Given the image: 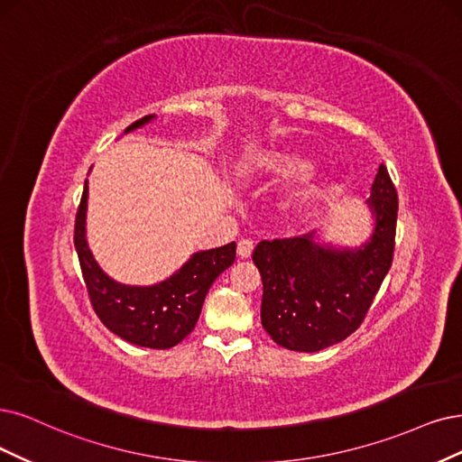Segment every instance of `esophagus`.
Instances as JSON below:
<instances>
[{"mask_svg": "<svg viewBox=\"0 0 462 462\" xmlns=\"http://www.w3.org/2000/svg\"><path fill=\"white\" fill-rule=\"evenodd\" d=\"M253 247H254L253 240H247V237H244V240L237 242V254H240L242 259H249L251 253H253Z\"/></svg>", "mask_w": 462, "mask_h": 462, "instance_id": "esophagus-1", "label": "esophagus"}]
</instances>
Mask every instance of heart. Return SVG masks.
<instances>
[{
  "label": "heart",
  "instance_id": "b5f03b06",
  "mask_svg": "<svg viewBox=\"0 0 462 462\" xmlns=\"http://www.w3.org/2000/svg\"><path fill=\"white\" fill-rule=\"evenodd\" d=\"M254 167L259 169V173L276 177V179H289L299 175L300 171L309 167V160L304 153L293 148H274L259 153V158L254 160ZM323 190H326V182L321 179L310 175L306 177L295 190L289 196L295 208H306V205L314 203L318 198H321Z\"/></svg>",
  "mask_w": 462,
  "mask_h": 462
}]
</instances>
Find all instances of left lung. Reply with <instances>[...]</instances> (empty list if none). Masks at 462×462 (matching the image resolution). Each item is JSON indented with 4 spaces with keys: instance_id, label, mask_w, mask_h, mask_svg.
<instances>
[{
    "instance_id": "left-lung-1",
    "label": "left lung",
    "mask_w": 462,
    "mask_h": 462,
    "mask_svg": "<svg viewBox=\"0 0 462 462\" xmlns=\"http://www.w3.org/2000/svg\"><path fill=\"white\" fill-rule=\"evenodd\" d=\"M367 203L374 225L357 247L319 244L314 232L254 247L253 263L263 278L261 321L276 345L318 352L360 328L394 254L398 194L384 165Z\"/></svg>"
}]
</instances>
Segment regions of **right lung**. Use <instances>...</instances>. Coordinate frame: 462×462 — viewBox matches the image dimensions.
Segmentation results:
<instances>
[{
  "instance_id": "add662e5",
  "label": "right lung",
  "mask_w": 462,
  "mask_h": 462,
  "mask_svg": "<svg viewBox=\"0 0 462 462\" xmlns=\"http://www.w3.org/2000/svg\"><path fill=\"white\" fill-rule=\"evenodd\" d=\"M156 116H144L131 124V133ZM89 188L85 180L83 196L76 215L74 244L81 266L83 282L93 309L100 321L117 337L136 346L165 350L179 345L190 335L201 314V306L213 282L234 264L236 242L198 251L188 259L173 276L153 285H125L112 280L98 266L85 237Z\"/></svg>"
}]
</instances>
